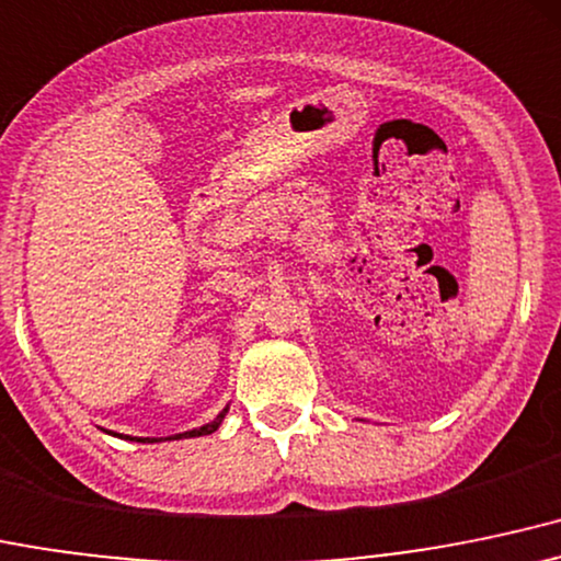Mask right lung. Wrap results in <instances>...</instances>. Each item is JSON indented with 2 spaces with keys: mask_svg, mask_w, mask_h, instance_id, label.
I'll use <instances>...</instances> for the list:
<instances>
[{
  "mask_svg": "<svg viewBox=\"0 0 561 561\" xmlns=\"http://www.w3.org/2000/svg\"><path fill=\"white\" fill-rule=\"evenodd\" d=\"M225 413H228V408H225L222 413H219L217 419L211 421V424H206V426H201V430H193V432H185V434H174V437H201V434H211V432H217V426L222 424V419H225ZM172 437V439H174ZM129 439H137V437H129ZM137 443H159V439H150V437H145V439H137Z\"/></svg>",
  "mask_w": 561,
  "mask_h": 561,
  "instance_id": "1",
  "label": "right lung"
}]
</instances>
